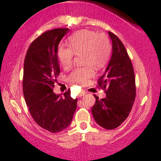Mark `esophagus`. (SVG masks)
<instances>
[{"mask_svg":"<svg viewBox=\"0 0 161 161\" xmlns=\"http://www.w3.org/2000/svg\"><path fill=\"white\" fill-rule=\"evenodd\" d=\"M86 94V92H84V91H82V92H80V96H84Z\"/></svg>","mask_w":161,"mask_h":161,"instance_id":"obj_1","label":"esophagus"}]
</instances>
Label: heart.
I'll return each mask as SVG.
<instances>
[{
  "mask_svg": "<svg viewBox=\"0 0 161 161\" xmlns=\"http://www.w3.org/2000/svg\"><path fill=\"white\" fill-rule=\"evenodd\" d=\"M69 47L60 45L57 54L61 65L64 68L71 66L75 54L81 56L86 66L77 68L71 75V80L81 84H86L92 76V69L102 68L110 57L111 47L110 41L104 33H97L90 30H81L75 33L69 38Z\"/></svg>",
  "mask_w": 161,
  "mask_h": 161,
  "instance_id": "obj_1",
  "label": "heart"
}]
</instances>
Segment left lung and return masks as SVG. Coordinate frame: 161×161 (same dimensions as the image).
I'll use <instances>...</instances> for the list:
<instances>
[{
  "label": "left lung",
  "mask_w": 161,
  "mask_h": 161,
  "mask_svg": "<svg viewBox=\"0 0 161 161\" xmlns=\"http://www.w3.org/2000/svg\"><path fill=\"white\" fill-rule=\"evenodd\" d=\"M112 41V55L98 86L106 90V98L96 101L92 114L97 124L108 130L120 125L128 118L136 96L134 69L124 45L108 32Z\"/></svg>",
  "instance_id": "left-lung-1"
}]
</instances>
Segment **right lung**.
<instances>
[{
	"label": "right lung",
	"mask_w": 161,
	"mask_h": 161,
	"mask_svg": "<svg viewBox=\"0 0 161 161\" xmlns=\"http://www.w3.org/2000/svg\"><path fill=\"white\" fill-rule=\"evenodd\" d=\"M69 31L57 28L42 33L30 45L24 63L26 104L35 122L51 133L68 128L77 109V98H71L70 90L63 96L53 90L60 71L58 45Z\"/></svg>",
	"instance_id": "1"
}]
</instances>
